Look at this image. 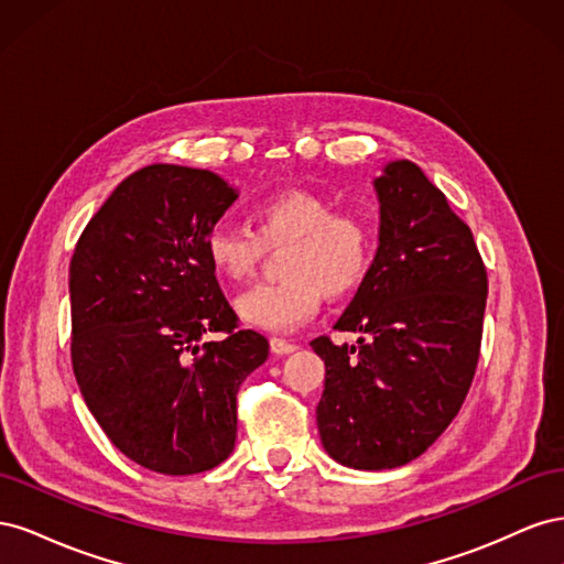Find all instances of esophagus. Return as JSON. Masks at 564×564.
I'll return each instance as SVG.
<instances>
[{
    "mask_svg": "<svg viewBox=\"0 0 564 564\" xmlns=\"http://www.w3.org/2000/svg\"><path fill=\"white\" fill-rule=\"evenodd\" d=\"M270 350L278 357H284V355L296 350V344H289V340H284V338H270Z\"/></svg>",
    "mask_w": 564,
    "mask_h": 564,
    "instance_id": "1",
    "label": "esophagus"
}]
</instances>
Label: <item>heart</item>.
<instances>
[{
	"label": "heart",
	"mask_w": 564,
	"mask_h": 564,
	"mask_svg": "<svg viewBox=\"0 0 564 564\" xmlns=\"http://www.w3.org/2000/svg\"><path fill=\"white\" fill-rule=\"evenodd\" d=\"M253 232L214 226L204 253L220 278H251L265 251L280 253V282L256 284L235 299V311L253 329L292 332L317 311L322 296L344 299L360 286L377 251V230L362 212H336L311 191H284L256 204Z\"/></svg>",
	"instance_id": "obj_1"
}]
</instances>
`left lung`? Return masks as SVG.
I'll return each mask as SVG.
<instances>
[{"instance_id":"8db88e82","label":"left lung","mask_w":564,"mask_h":564,"mask_svg":"<svg viewBox=\"0 0 564 564\" xmlns=\"http://www.w3.org/2000/svg\"><path fill=\"white\" fill-rule=\"evenodd\" d=\"M379 251L334 324L357 346L311 340L324 360L317 429L338 464L398 468L447 431L464 404L487 305V268L470 228L414 162H390L373 181Z\"/></svg>"}]
</instances>
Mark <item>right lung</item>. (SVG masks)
<instances>
[{"label":"right lung","instance_id":"add662e5","mask_svg":"<svg viewBox=\"0 0 564 564\" xmlns=\"http://www.w3.org/2000/svg\"><path fill=\"white\" fill-rule=\"evenodd\" d=\"M235 199L207 169L143 166L94 214L70 261L82 398L119 452L162 475L224 464L237 390L268 357V338L240 327L204 253Z\"/></svg>","mask_w":564,"mask_h":564}]
</instances>
